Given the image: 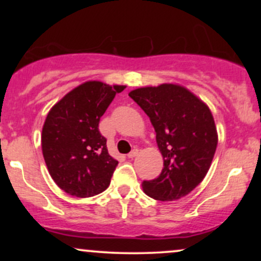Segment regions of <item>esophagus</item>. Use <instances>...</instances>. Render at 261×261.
I'll return each mask as SVG.
<instances>
[{"label": "esophagus", "mask_w": 261, "mask_h": 261, "mask_svg": "<svg viewBox=\"0 0 261 261\" xmlns=\"http://www.w3.org/2000/svg\"><path fill=\"white\" fill-rule=\"evenodd\" d=\"M137 154H139V148H134L133 151H131L130 153L127 154V157H128V158H134V157H136Z\"/></svg>", "instance_id": "esophagus-1"}]
</instances>
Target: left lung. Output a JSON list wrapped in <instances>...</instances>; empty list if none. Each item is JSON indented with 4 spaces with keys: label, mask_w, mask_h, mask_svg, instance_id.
I'll list each match as a JSON object with an SVG mask.
<instances>
[{
    "label": "left lung",
    "mask_w": 261,
    "mask_h": 261,
    "mask_svg": "<svg viewBox=\"0 0 261 261\" xmlns=\"http://www.w3.org/2000/svg\"><path fill=\"white\" fill-rule=\"evenodd\" d=\"M148 115L163 155V169L143 191L160 201L188 195L208 172L217 147V131L208 107L178 85L137 88L128 93Z\"/></svg>",
    "instance_id": "left-lung-1"
}]
</instances>
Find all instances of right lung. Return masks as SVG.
<instances>
[{
	"label": "right lung",
	"instance_id": "1",
	"mask_svg": "<svg viewBox=\"0 0 261 261\" xmlns=\"http://www.w3.org/2000/svg\"><path fill=\"white\" fill-rule=\"evenodd\" d=\"M124 86L83 83L51 108L44 122L41 148L58 187L77 197L98 195L109 187L119 162L108 153L99 121Z\"/></svg>",
	"mask_w": 261,
	"mask_h": 261
}]
</instances>
